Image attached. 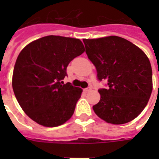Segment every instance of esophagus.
Segmentation results:
<instances>
[{
  "label": "esophagus",
  "mask_w": 159,
  "mask_h": 159,
  "mask_svg": "<svg viewBox=\"0 0 159 159\" xmlns=\"http://www.w3.org/2000/svg\"><path fill=\"white\" fill-rule=\"evenodd\" d=\"M85 91H86V92H91V91H92V87H87V88L85 89Z\"/></svg>",
  "instance_id": "1"
}]
</instances>
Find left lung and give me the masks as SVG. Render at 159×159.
Returning <instances> with one entry per match:
<instances>
[{
    "instance_id": "obj_1",
    "label": "left lung",
    "mask_w": 159,
    "mask_h": 159,
    "mask_svg": "<svg viewBox=\"0 0 159 159\" xmlns=\"http://www.w3.org/2000/svg\"><path fill=\"white\" fill-rule=\"evenodd\" d=\"M86 53L97 68V78L106 81L95 113L107 123L122 125L143 111L153 90L152 67L140 48L118 36L83 39Z\"/></svg>"
}]
</instances>
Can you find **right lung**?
<instances>
[{
  "label": "right lung",
  "instance_id": "1",
  "mask_svg": "<svg viewBox=\"0 0 159 159\" xmlns=\"http://www.w3.org/2000/svg\"><path fill=\"white\" fill-rule=\"evenodd\" d=\"M84 51L78 39L49 35L31 42L20 53L12 87L21 108L36 123L56 127L72 117L82 90L62 80L69 62Z\"/></svg>",
  "mask_w": 159,
  "mask_h": 159
}]
</instances>
